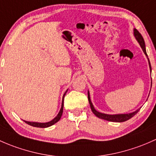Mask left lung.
<instances>
[{
	"label": "left lung",
	"mask_w": 156,
	"mask_h": 156,
	"mask_svg": "<svg viewBox=\"0 0 156 156\" xmlns=\"http://www.w3.org/2000/svg\"><path fill=\"white\" fill-rule=\"evenodd\" d=\"M134 37H135L136 40L137 41V42L139 43L140 47L142 48L144 54L147 55V58H148V56H147V51H146L145 42H144V38H143L142 35H141L140 33H139V31H138L137 29H135V28L134 29ZM148 61H149V65H150V71H151V70H152V68H151V65H150V60H149V58H148ZM88 99H89L90 107H91V111L93 112V113H94L96 116L98 117V118L102 119H104V120H107V121L115 122H126V121H127V120L130 119L131 117L134 116V115H135V114H137L138 113V111L140 110V109H138V110H136V111L133 112V113H131L109 115V114L100 113V112L97 111V110L94 109V106H93L92 103H91V99H90V95H89V91H88Z\"/></svg>",
	"instance_id": "8db88e82"
}]
</instances>
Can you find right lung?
<instances>
[{
	"instance_id": "1",
	"label": "right lung",
	"mask_w": 156,
	"mask_h": 156,
	"mask_svg": "<svg viewBox=\"0 0 156 156\" xmlns=\"http://www.w3.org/2000/svg\"><path fill=\"white\" fill-rule=\"evenodd\" d=\"M67 90L65 92V94H64L63 95V98H62V107H61V110L60 111H59L58 114L57 115H56L55 118H54L52 120V121L50 122H44V123H42V122H28V121H25L24 120V122H25V123H27V124H28L29 126H34V127H37V128H47V127H49V126H52V125L55 124L57 122H58L59 120H60L61 117H62V113H63V107H64V98H65V94H66Z\"/></svg>"
}]
</instances>
